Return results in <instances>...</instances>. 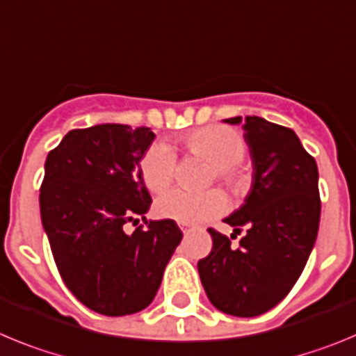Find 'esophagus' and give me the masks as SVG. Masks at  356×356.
Masks as SVG:
<instances>
[{
    "mask_svg": "<svg viewBox=\"0 0 356 356\" xmlns=\"http://www.w3.org/2000/svg\"><path fill=\"white\" fill-rule=\"evenodd\" d=\"M179 227H181L182 232H188V229H190V225H188V223H179Z\"/></svg>",
    "mask_w": 356,
    "mask_h": 356,
    "instance_id": "obj_1",
    "label": "esophagus"
}]
</instances>
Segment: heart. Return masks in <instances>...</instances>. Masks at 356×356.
I'll list each match as a JSON object with an SVG mask.
<instances>
[{"label": "heart", "instance_id": "b5f03b06", "mask_svg": "<svg viewBox=\"0 0 356 356\" xmlns=\"http://www.w3.org/2000/svg\"><path fill=\"white\" fill-rule=\"evenodd\" d=\"M186 150L191 156L206 159L213 165L211 181L225 184L232 193H241L246 186V174L239 161L245 156V140L238 131L213 124L186 134ZM177 168V156L166 142H156L143 152L138 170L143 184L152 193L166 190L172 184ZM227 200L222 191L209 190L204 193H190L172 190L156 200L154 209L159 218L175 220L179 223H204L220 216L225 211Z\"/></svg>", "mask_w": 356, "mask_h": 356}]
</instances>
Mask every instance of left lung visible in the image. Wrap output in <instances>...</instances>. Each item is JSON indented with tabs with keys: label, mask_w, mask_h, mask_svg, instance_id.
Segmentation results:
<instances>
[{
	"label": "left lung",
	"mask_w": 356,
	"mask_h": 356,
	"mask_svg": "<svg viewBox=\"0 0 356 356\" xmlns=\"http://www.w3.org/2000/svg\"><path fill=\"white\" fill-rule=\"evenodd\" d=\"M243 129L254 179L245 204L223 222L246 234L236 248L209 229L213 250L198 261V275L218 310L254 318L280 303L302 275L318 238L321 200L316 159L293 129L261 117H246Z\"/></svg>",
	"instance_id": "8db88e82"
}]
</instances>
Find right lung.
Returning <instances> with one entry per match:
<instances>
[{"label": "right lung", "instance_id": "right-lung-1", "mask_svg": "<svg viewBox=\"0 0 356 356\" xmlns=\"http://www.w3.org/2000/svg\"><path fill=\"white\" fill-rule=\"evenodd\" d=\"M154 138L124 124L72 129L44 166L38 200L54 262L70 293L104 316L149 307L182 239L174 220H145L152 198L138 165ZM140 219L145 227L125 232Z\"/></svg>", "mask_w": 356, "mask_h": 356}]
</instances>
